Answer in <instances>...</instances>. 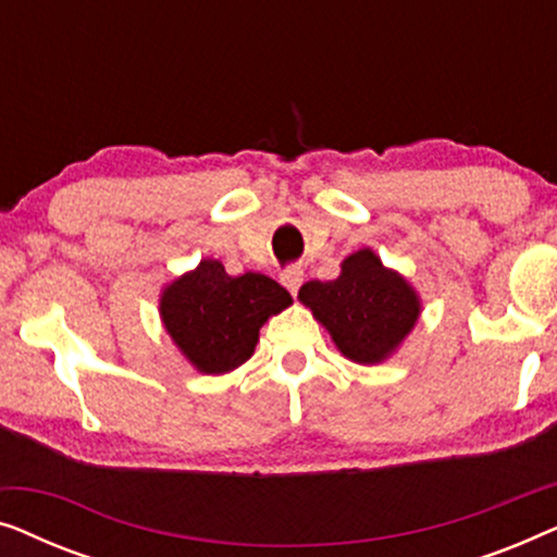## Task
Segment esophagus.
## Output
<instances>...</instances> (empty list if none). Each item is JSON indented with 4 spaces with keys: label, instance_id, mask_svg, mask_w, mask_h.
Listing matches in <instances>:
<instances>
[{
    "label": "esophagus",
    "instance_id": "obj_1",
    "mask_svg": "<svg viewBox=\"0 0 557 557\" xmlns=\"http://www.w3.org/2000/svg\"><path fill=\"white\" fill-rule=\"evenodd\" d=\"M281 284H284L288 292L296 296V292H299L301 284H304V271L299 269V265H294V269H286L284 273H281Z\"/></svg>",
    "mask_w": 557,
    "mask_h": 557
}]
</instances>
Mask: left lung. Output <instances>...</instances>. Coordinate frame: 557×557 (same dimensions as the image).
Returning <instances> with one entry per match:
<instances>
[{"instance_id": "8db88e82", "label": "left lung", "mask_w": 557, "mask_h": 557, "mask_svg": "<svg viewBox=\"0 0 557 557\" xmlns=\"http://www.w3.org/2000/svg\"><path fill=\"white\" fill-rule=\"evenodd\" d=\"M299 299L330 330L342 355L362 364L385 360L421 311L406 278L387 271L368 248L349 256L334 281L304 284Z\"/></svg>"}]
</instances>
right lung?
Returning a JSON list of instances; mask_svg holds the SVG:
<instances>
[{
	"mask_svg": "<svg viewBox=\"0 0 557 557\" xmlns=\"http://www.w3.org/2000/svg\"><path fill=\"white\" fill-rule=\"evenodd\" d=\"M292 294L263 273L227 276L220 261H202L162 296V319L177 347L200 372H231L253 355L265 319Z\"/></svg>",
	"mask_w": 557,
	"mask_h": 557,
	"instance_id": "right-lung-1",
	"label": "right lung"
}]
</instances>
